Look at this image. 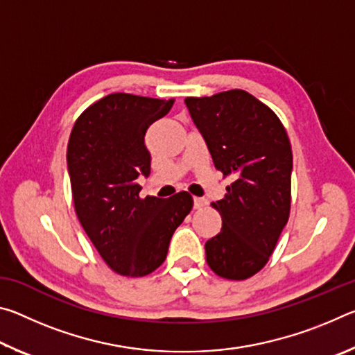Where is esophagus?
<instances>
[{
    "label": "esophagus",
    "instance_id": "esophagus-1",
    "mask_svg": "<svg viewBox=\"0 0 355 355\" xmlns=\"http://www.w3.org/2000/svg\"><path fill=\"white\" fill-rule=\"evenodd\" d=\"M203 207H207V200L205 199H200V197H194V208L196 209H200Z\"/></svg>",
    "mask_w": 355,
    "mask_h": 355
}]
</instances>
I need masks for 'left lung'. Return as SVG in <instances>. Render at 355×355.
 Listing matches in <instances>:
<instances>
[{
  "instance_id": "left-lung-1",
  "label": "left lung",
  "mask_w": 355,
  "mask_h": 355,
  "mask_svg": "<svg viewBox=\"0 0 355 355\" xmlns=\"http://www.w3.org/2000/svg\"><path fill=\"white\" fill-rule=\"evenodd\" d=\"M207 142L214 167L232 175L222 200L218 235L205 244L211 271L244 280L268 263L290 218L293 153L275 112L254 95L233 89L184 100Z\"/></svg>"
}]
</instances>
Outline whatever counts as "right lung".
Segmentation results:
<instances>
[{"label": "right lung", "instance_id": "right-lung-1", "mask_svg": "<svg viewBox=\"0 0 355 355\" xmlns=\"http://www.w3.org/2000/svg\"><path fill=\"white\" fill-rule=\"evenodd\" d=\"M173 100L110 94L76 119L67 147L75 211L84 232L112 271L144 277L164 263L171 238L192 209L186 191L139 196L148 177L146 133L171 111Z\"/></svg>", "mask_w": 355, "mask_h": 355}]
</instances>
